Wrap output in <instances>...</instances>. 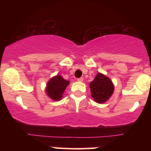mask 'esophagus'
Here are the masks:
<instances>
[{
    "label": "esophagus",
    "mask_w": 151,
    "mask_h": 151,
    "mask_svg": "<svg viewBox=\"0 0 151 151\" xmlns=\"http://www.w3.org/2000/svg\"><path fill=\"white\" fill-rule=\"evenodd\" d=\"M83 80H84V78H83V77L78 78V79H77V81H83Z\"/></svg>",
    "instance_id": "34e87169"
}]
</instances>
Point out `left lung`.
Wrapping results in <instances>:
<instances>
[{"instance_id": "left-lung-1", "label": "left lung", "mask_w": 151, "mask_h": 151, "mask_svg": "<svg viewBox=\"0 0 151 151\" xmlns=\"http://www.w3.org/2000/svg\"><path fill=\"white\" fill-rule=\"evenodd\" d=\"M91 97L99 104L105 103L110 99L114 91V85L110 78L99 73L94 79L89 83Z\"/></svg>"}]
</instances>
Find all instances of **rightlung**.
Here are the masks:
<instances>
[{"mask_svg": "<svg viewBox=\"0 0 151 151\" xmlns=\"http://www.w3.org/2000/svg\"><path fill=\"white\" fill-rule=\"evenodd\" d=\"M70 84V81L66 80L60 74L54 76L47 81L45 92L47 96L54 101H60L63 96L66 88Z\"/></svg>", "mask_w": 151, "mask_h": 151, "instance_id": "add662e5", "label": "right lung"}]
</instances>
